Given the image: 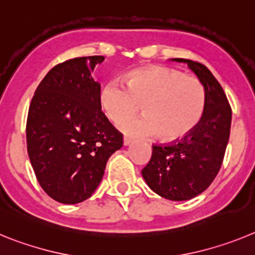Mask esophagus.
I'll list each match as a JSON object with an SVG mask.
<instances>
[{
  "label": "esophagus",
  "instance_id": "1",
  "mask_svg": "<svg viewBox=\"0 0 255 255\" xmlns=\"http://www.w3.org/2000/svg\"><path fill=\"white\" fill-rule=\"evenodd\" d=\"M132 142H133V140L129 138V137H125V138H123V145L125 146H129Z\"/></svg>",
  "mask_w": 255,
  "mask_h": 255
}]
</instances>
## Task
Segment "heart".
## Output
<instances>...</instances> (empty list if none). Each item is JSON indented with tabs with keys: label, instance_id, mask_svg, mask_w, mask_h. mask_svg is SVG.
Returning <instances> with one entry per match:
<instances>
[{
	"label": "heart",
	"instance_id": "obj_1",
	"mask_svg": "<svg viewBox=\"0 0 255 255\" xmlns=\"http://www.w3.org/2000/svg\"><path fill=\"white\" fill-rule=\"evenodd\" d=\"M118 81L106 82L99 95L101 110L109 121L131 116L143 106L145 115L119 123L125 133L134 137L159 134L165 142L189 136L200 123L205 109V90L198 78L168 66H146Z\"/></svg>",
	"mask_w": 255,
	"mask_h": 255
}]
</instances>
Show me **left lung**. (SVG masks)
<instances>
[{
	"label": "left lung",
	"instance_id": "1",
	"mask_svg": "<svg viewBox=\"0 0 255 255\" xmlns=\"http://www.w3.org/2000/svg\"><path fill=\"white\" fill-rule=\"evenodd\" d=\"M205 90V109L189 136L170 145H154L142 177L150 189L173 201L190 200L205 191L220 172L231 129V108L225 91L207 66L186 59Z\"/></svg>",
	"mask_w": 255,
	"mask_h": 255
}]
</instances>
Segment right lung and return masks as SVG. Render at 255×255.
I'll use <instances>...</instances> for the list:
<instances>
[{"label": "right lung", "mask_w": 255, "mask_h": 255, "mask_svg": "<svg viewBox=\"0 0 255 255\" xmlns=\"http://www.w3.org/2000/svg\"><path fill=\"white\" fill-rule=\"evenodd\" d=\"M104 56L75 57L54 66L34 92L26 122V147L46 194L77 204L97 189L123 134L101 112L100 83L91 75Z\"/></svg>", "instance_id": "add662e5"}]
</instances>
